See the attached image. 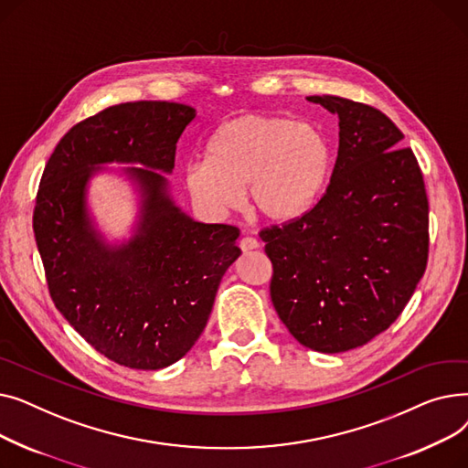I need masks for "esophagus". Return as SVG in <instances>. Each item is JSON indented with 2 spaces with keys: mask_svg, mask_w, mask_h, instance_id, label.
<instances>
[{
  "mask_svg": "<svg viewBox=\"0 0 468 468\" xmlns=\"http://www.w3.org/2000/svg\"><path fill=\"white\" fill-rule=\"evenodd\" d=\"M239 247H240L242 252H250V250H256L260 247V242L256 239H252V237H244V239H240Z\"/></svg>",
  "mask_w": 468,
  "mask_h": 468,
  "instance_id": "obj_1",
  "label": "esophagus"
}]
</instances>
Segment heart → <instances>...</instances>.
<instances>
[{
    "mask_svg": "<svg viewBox=\"0 0 468 468\" xmlns=\"http://www.w3.org/2000/svg\"><path fill=\"white\" fill-rule=\"evenodd\" d=\"M335 152L328 134L313 122L249 113L224 122L207 144V161L186 165L193 199L214 214L247 205L271 224H288L309 212L324 195Z\"/></svg>",
    "mask_w": 468,
    "mask_h": 468,
    "instance_id": "b5f03b06",
    "label": "heart"
}]
</instances>
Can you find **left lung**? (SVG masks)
Listing matches in <instances>:
<instances>
[{"mask_svg":"<svg viewBox=\"0 0 468 468\" xmlns=\"http://www.w3.org/2000/svg\"><path fill=\"white\" fill-rule=\"evenodd\" d=\"M339 117L323 199L282 228L261 229L271 302L288 332L318 353L366 346L404 311L429 258L421 168L385 113L341 96H307Z\"/></svg>","mask_w":468,"mask_h":468,"instance_id":"8db88e82","label":"left lung"}]
</instances>
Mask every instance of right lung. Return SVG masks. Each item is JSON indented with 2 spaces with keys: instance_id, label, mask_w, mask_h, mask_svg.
I'll return each mask as SVG.
<instances>
[{
  "instance_id": "1",
  "label": "right lung",
  "mask_w": 468,
  "mask_h": 468,
  "mask_svg": "<svg viewBox=\"0 0 468 468\" xmlns=\"http://www.w3.org/2000/svg\"><path fill=\"white\" fill-rule=\"evenodd\" d=\"M195 110L176 102H127L71 127L47 161L34 233L48 292L89 346L134 370H161L199 339L228 267L240 256L239 229L201 224L168 193L176 142ZM141 193L133 237L110 245L88 214V182L102 164Z\"/></svg>"
}]
</instances>
